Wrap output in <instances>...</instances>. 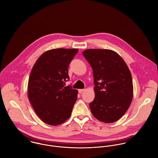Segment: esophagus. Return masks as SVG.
<instances>
[{"label":"esophagus","instance_id":"34e87169","mask_svg":"<svg viewBox=\"0 0 158 158\" xmlns=\"http://www.w3.org/2000/svg\"><path fill=\"white\" fill-rule=\"evenodd\" d=\"M85 90V89H78V92H79L80 94H81V93H83Z\"/></svg>","mask_w":158,"mask_h":158}]
</instances>
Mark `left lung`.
I'll use <instances>...</instances> for the list:
<instances>
[{"label": "left lung", "mask_w": 158, "mask_h": 158, "mask_svg": "<svg viewBox=\"0 0 158 158\" xmlns=\"http://www.w3.org/2000/svg\"><path fill=\"white\" fill-rule=\"evenodd\" d=\"M83 55L93 70L95 98L90 111L98 120L113 123L127 112L131 103V72L123 58L108 49H87Z\"/></svg>", "instance_id": "left-lung-1"}]
</instances>
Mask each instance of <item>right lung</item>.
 Here are the masks:
<instances>
[{
  "mask_svg": "<svg viewBox=\"0 0 158 158\" xmlns=\"http://www.w3.org/2000/svg\"><path fill=\"white\" fill-rule=\"evenodd\" d=\"M78 51L62 48L46 51L31 69L28 99L37 115L48 125H60L71 115L78 90L64 86L69 79V66Z\"/></svg>",
  "mask_w": 158,
  "mask_h": 158,
  "instance_id": "obj_1",
  "label": "right lung"
}]
</instances>
